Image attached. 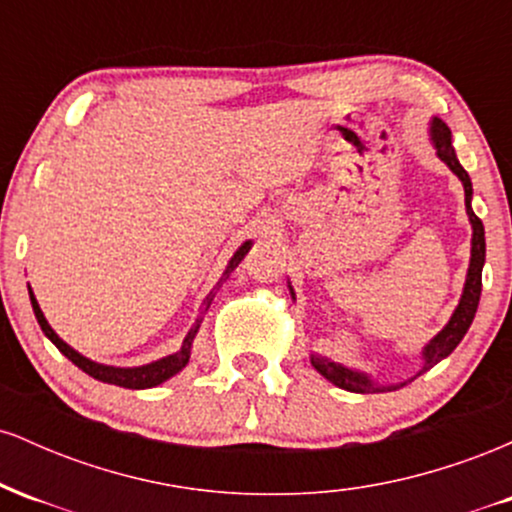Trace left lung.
Returning a JSON list of instances; mask_svg holds the SVG:
<instances>
[{
    "mask_svg": "<svg viewBox=\"0 0 512 512\" xmlns=\"http://www.w3.org/2000/svg\"><path fill=\"white\" fill-rule=\"evenodd\" d=\"M431 132H433V142H436L438 156L443 158V161L450 166L452 173H455L457 178L462 180V185H464V204H467V214H469V221H472L474 236H472V260H469L467 284H464V293H462V298H460V305H457V310H455V313H452L448 325H445L443 330L438 332V337L426 346V351H424L426 363H424V370H421V373H426L428 368H433L438 361H443L445 356H450L452 351H455V346L462 342L464 334H467L469 325H472V320H474V313H477L479 296H481V267H484V260H486L484 223H481L479 216L472 211V204H469V199H472V180H469L467 170L460 166V161H457V156H455V149H452L450 127L445 125L443 120H433ZM310 361H313V366H315L317 373L325 375V378L330 380V383H334L337 387H342V390L361 392V395H366V392L397 390V385H390V387L373 385L368 380V375L354 373V370H349V368H344V366H337V363L327 361V358H322V356H313V358H310Z\"/></svg>",
    "mask_w": 512,
    "mask_h": 512,
    "instance_id": "8db88e82",
    "label": "left lung"
}]
</instances>
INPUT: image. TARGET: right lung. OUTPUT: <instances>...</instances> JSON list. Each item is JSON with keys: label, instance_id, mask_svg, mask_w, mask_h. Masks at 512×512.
Here are the masks:
<instances>
[{"label": "right lung", "instance_id": "1", "mask_svg": "<svg viewBox=\"0 0 512 512\" xmlns=\"http://www.w3.org/2000/svg\"><path fill=\"white\" fill-rule=\"evenodd\" d=\"M248 250H250V240H248V243L240 245V248L236 250V255L231 257V262H228L226 272H223L221 281H219V284H216V286H221L223 281L228 279V274H231L233 269L238 267V262L243 260L245 252H248ZM28 293H31L33 313H35V320H38L40 330L45 332V337H48L50 342L55 344L57 349H60L62 354L67 356L69 361L74 363V366H79L81 370H84V373L91 375V378L101 380V383H108V385H120V387H127V390H146V387H156V385H161L163 380L173 378L175 373H180V370L187 366V361H190L192 339H195V334H197V330H199V325H202V317H204V313H207L209 305H211V301H214V291H211L209 296H207V301H204V305H202V313H199L197 322H195V325H192V330L187 332L185 342H182V346H180L178 354L166 356V358H161V361H154V363H149V366H142V368H113V366H101V363L88 361V358H84L81 354H76V351L72 349V346L64 344L62 339L57 337L55 332H52V327L48 325V320H45L43 310H40L38 301H35L33 291L28 289Z\"/></svg>", "mask_w": 512, "mask_h": 512}]
</instances>
